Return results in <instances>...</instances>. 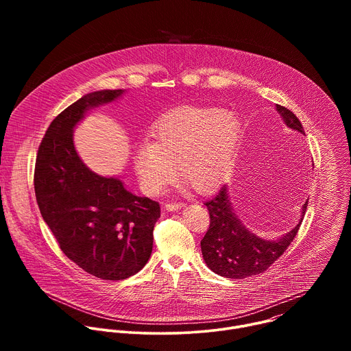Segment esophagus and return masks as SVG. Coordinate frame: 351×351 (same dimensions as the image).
<instances>
[{
	"mask_svg": "<svg viewBox=\"0 0 351 351\" xmlns=\"http://www.w3.org/2000/svg\"><path fill=\"white\" fill-rule=\"evenodd\" d=\"M182 207H184L183 203H167V204H165V210H167V211H178V210H180Z\"/></svg>",
	"mask_w": 351,
	"mask_h": 351,
	"instance_id": "34e87169",
	"label": "esophagus"
}]
</instances>
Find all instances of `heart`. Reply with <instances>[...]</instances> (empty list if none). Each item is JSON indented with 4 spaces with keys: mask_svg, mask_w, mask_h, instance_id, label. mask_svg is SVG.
Returning <instances> with one entry per match:
<instances>
[{
    "mask_svg": "<svg viewBox=\"0 0 351 351\" xmlns=\"http://www.w3.org/2000/svg\"><path fill=\"white\" fill-rule=\"evenodd\" d=\"M241 126L237 117L219 110H179L149 130L133 154V167L143 190L160 194L178 178L189 187L210 193L229 176Z\"/></svg>",
    "mask_w": 351,
    "mask_h": 351,
    "instance_id": "obj_1",
    "label": "heart"
}]
</instances>
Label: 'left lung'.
I'll return each mask as SVG.
<instances>
[{
	"label": "left lung",
	"instance_id": "obj_1",
	"mask_svg": "<svg viewBox=\"0 0 351 351\" xmlns=\"http://www.w3.org/2000/svg\"><path fill=\"white\" fill-rule=\"evenodd\" d=\"M285 125L302 134V122L287 108L276 106ZM308 199L303 204L298 223L275 240L263 239L250 232L239 219L230 203L226 186L204 203L210 213V228L202 240V253L207 267L225 278L243 279L268 269L290 245L303 222Z\"/></svg>",
	"mask_w": 351,
	"mask_h": 351
}]
</instances>
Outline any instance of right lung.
Returning a JSON list of instances; mask_svg holds the SVG:
<instances>
[{
	"instance_id": "1",
	"label": "right lung",
	"mask_w": 351,
	"mask_h": 351,
	"mask_svg": "<svg viewBox=\"0 0 351 351\" xmlns=\"http://www.w3.org/2000/svg\"><path fill=\"white\" fill-rule=\"evenodd\" d=\"M125 90L88 93L48 126L38 147L34 191L44 222L64 254L87 274L121 280L137 274L153 252L160 204L128 191L119 178L99 176L80 160L73 129L84 115Z\"/></svg>"
}]
</instances>
